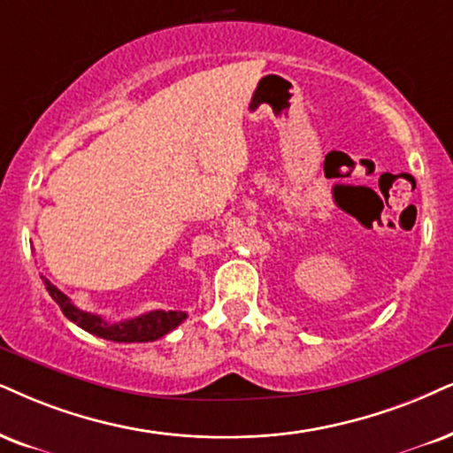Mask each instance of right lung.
<instances>
[{"instance_id": "obj_1", "label": "right lung", "mask_w": 453, "mask_h": 453, "mask_svg": "<svg viewBox=\"0 0 453 453\" xmlns=\"http://www.w3.org/2000/svg\"><path fill=\"white\" fill-rule=\"evenodd\" d=\"M45 288L51 299L58 303L62 313L83 328L89 334L100 336V339L114 341V342H148L157 341L160 336H165L167 332L177 328L184 319L188 318L186 311H163V309H157V311H148L144 316H137L134 319H125V322L108 324L102 316H96V313L81 311L79 307L73 305V301L62 293V290L56 288L54 284L50 282L48 278H43Z\"/></svg>"}]
</instances>
